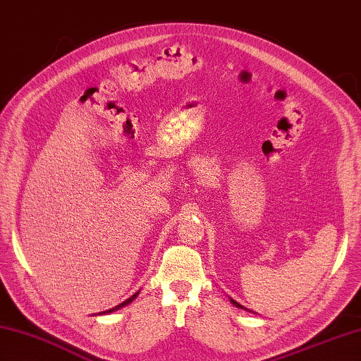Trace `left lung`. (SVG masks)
Listing matches in <instances>:
<instances>
[{
  "instance_id": "1",
  "label": "left lung",
  "mask_w": 361,
  "mask_h": 361,
  "mask_svg": "<svg viewBox=\"0 0 361 361\" xmlns=\"http://www.w3.org/2000/svg\"><path fill=\"white\" fill-rule=\"evenodd\" d=\"M228 299H230V302H232V303L235 305V307H236V308H241V310H245V311H250V312H253V314H255V311H252V310H248V308H244L241 303H238V302H236V300H233L232 298H228Z\"/></svg>"
}]
</instances>
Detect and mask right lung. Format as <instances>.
<instances>
[{
	"label": "right lung",
	"mask_w": 361,
	"mask_h": 361,
	"mask_svg": "<svg viewBox=\"0 0 361 361\" xmlns=\"http://www.w3.org/2000/svg\"><path fill=\"white\" fill-rule=\"evenodd\" d=\"M138 294H140V291H137L135 294H133L131 295V298H129V299H126L125 302H122V303H118L117 305V307H114V308H111V310H106V311H102V312H99V316H100V314H111V312H114V311H117V310H120V308H123V307H126V305H129V303H131L135 298H137V295ZM94 316H97V314H94Z\"/></svg>",
	"instance_id": "right-lung-1"
}]
</instances>
